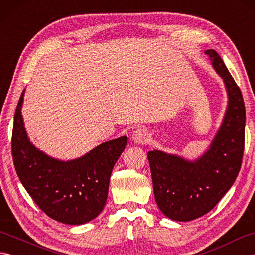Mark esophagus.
Segmentation results:
<instances>
[{
  "label": "esophagus",
  "instance_id": "34e87169",
  "mask_svg": "<svg viewBox=\"0 0 255 255\" xmlns=\"http://www.w3.org/2000/svg\"><path fill=\"white\" fill-rule=\"evenodd\" d=\"M131 138H132V140L136 143H141V144L148 143L150 141V139H151L149 131L147 130V129H144V128L134 129V130L132 131Z\"/></svg>",
  "mask_w": 255,
  "mask_h": 255
}]
</instances>
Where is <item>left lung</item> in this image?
Masks as SVG:
<instances>
[{"label":"left lung","mask_w":255,"mask_h":255,"mask_svg":"<svg viewBox=\"0 0 255 255\" xmlns=\"http://www.w3.org/2000/svg\"><path fill=\"white\" fill-rule=\"evenodd\" d=\"M206 55L224 79L229 97L223 125L209 150L195 162L158 150L148 152L155 202L167 218L176 221L202 217L217 205L239 174L245 150L241 91L218 53L209 49Z\"/></svg>","instance_id":"left-lung-1"}]
</instances>
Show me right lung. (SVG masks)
<instances>
[{
	"label": "right lung",
	"instance_id": "1",
	"mask_svg": "<svg viewBox=\"0 0 255 255\" xmlns=\"http://www.w3.org/2000/svg\"><path fill=\"white\" fill-rule=\"evenodd\" d=\"M23 97L24 91L12 133L13 162L21 184L50 218L68 225L89 223L104 208L113 167L126 147L127 137L102 143L82 158L55 160L36 149L27 137L20 113Z\"/></svg>",
	"mask_w": 255,
	"mask_h": 255
}]
</instances>
